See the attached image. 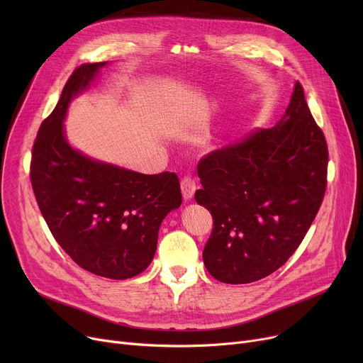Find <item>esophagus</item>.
Masks as SVG:
<instances>
[{"mask_svg": "<svg viewBox=\"0 0 363 363\" xmlns=\"http://www.w3.org/2000/svg\"><path fill=\"white\" fill-rule=\"evenodd\" d=\"M181 189H182V196L185 200H191L196 193V179L193 177H184L181 181Z\"/></svg>", "mask_w": 363, "mask_h": 363, "instance_id": "obj_1", "label": "esophagus"}]
</instances>
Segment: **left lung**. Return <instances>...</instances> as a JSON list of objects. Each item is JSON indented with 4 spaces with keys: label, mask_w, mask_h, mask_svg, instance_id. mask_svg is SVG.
<instances>
[{
    "label": "left lung",
    "mask_w": 363,
    "mask_h": 363,
    "mask_svg": "<svg viewBox=\"0 0 363 363\" xmlns=\"http://www.w3.org/2000/svg\"><path fill=\"white\" fill-rule=\"evenodd\" d=\"M328 147L297 81L274 128L208 152L197 166L196 201L213 218L203 260L213 278L249 284L293 256L327 189Z\"/></svg>",
    "instance_id": "1"
}]
</instances>
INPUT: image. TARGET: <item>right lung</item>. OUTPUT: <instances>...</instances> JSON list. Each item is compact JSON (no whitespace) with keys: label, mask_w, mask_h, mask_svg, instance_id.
<instances>
[{"label":"right lung","mask_w":363,"mask_h":363,"mask_svg":"<svg viewBox=\"0 0 363 363\" xmlns=\"http://www.w3.org/2000/svg\"><path fill=\"white\" fill-rule=\"evenodd\" d=\"M104 65H81L70 74L38 130L30 182L52 237L70 259L99 277L128 279L151 263L160 223L181 206L182 194L174 172L138 174L92 160L67 144V106Z\"/></svg>","instance_id":"1"}]
</instances>
